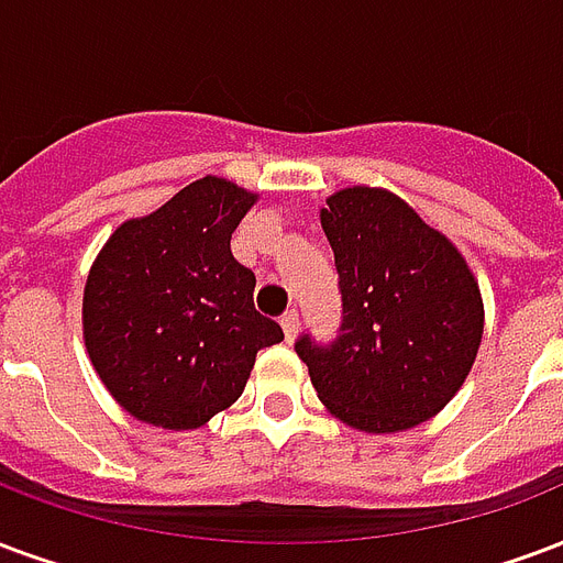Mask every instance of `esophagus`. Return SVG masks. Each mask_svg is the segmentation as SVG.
Wrapping results in <instances>:
<instances>
[{
	"label": "esophagus",
	"mask_w": 563,
	"mask_h": 563,
	"mask_svg": "<svg viewBox=\"0 0 563 563\" xmlns=\"http://www.w3.org/2000/svg\"><path fill=\"white\" fill-rule=\"evenodd\" d=\"M283 324V334H286V340L292 343L295 336H298V324H301V316H298V310H286L280 319Z\"/></svg>",
	"instance_id": "obj_1"
}]
</instances>
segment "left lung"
<instances>
[{
	"mask_svg": "<svg viewBox=\"0 0 563 563\" xmlns=\"http://www.w3.org/2000/svg\"><path fill=\"white\" fill-rule=\"evenodd\" d=\"M322 229L340 274L334 343L303 334L295 352L316 394L364 432H402L439 415L472 373L483 301L472 268L439 229L382 187L328 197Z\"/></svg>",
	"mask_w": 563,
	"mask_h": 563,
	"instance_id": "1",
	"label": "left lung"
}]
</instances>
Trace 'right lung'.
<instances>
[{
	"instance_id": "right-lung-1",
	"label": "right lung",
	"mask_w": 563,
	"mask_h": 563,
	"mask_svg": "<svg viewBox=\"0 0 563 563\" xmlns=\"http://www.w3.org/2000/svg\"><path fill=\"white\" fill-rule=\"evenodd\" d=\"M256 194L206 176L115 229L82 292L91 366L115 402L164 430H197L247 385L283 328L253 307L232 232Z\"/></svg>"
}]
</instances>
